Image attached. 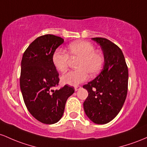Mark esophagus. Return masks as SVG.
Masks as SVG:
<instances>
[{"label":"esophagus","mask_w":147,"mask_h":147,"mask_svg":"<svg viewBox=\"0 0 147 147\" xmlns=\"http://www.w3.org/2000/svg\"><path fill=\"white\" fill-rule=\"evenodd\" d=\"M80 88H81V87H80V86H76L75 88H74V89H75V91H78V90H80Z\"/></svg>","instance_id":"1"}]
</instances>
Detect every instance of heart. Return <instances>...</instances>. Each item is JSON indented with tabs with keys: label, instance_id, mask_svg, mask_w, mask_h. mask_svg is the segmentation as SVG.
Returning <instances> with one entry per match:
<instances>
[{
	"label": "heart",
	"instance_id": "1",
	"mask_svg": "<svg viewBox=\"0 0 147 147\" xmlns=\"http://www.w3.org/2000/svg\"><path fill=\"white\" fill-rule=\"evenodd\" d=\"M67 52L68 54L58 49L52 57L53 65L60 72L67 70L70 58L78 60L76 66L77 70L69 71L61 78L65 85H78L88 78V74L91 77L97 75L103 67V56L95 51L94 47L90 42L80 40L71 43L67 47Z\"/></svg>",
	"mask_w": 147,
	"mask_h": 147
}]
</instances>
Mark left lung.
<instances>
[{
  "label": "left lung",
  "instance_id": "8db88e82",
  "mask_svg": "<svg viewBox=\"0 0 147 147\" xmlns=\"http://www.w3.org/2000/svg\"><path fill=\"white\" fill-rule=\"evenodd\" d=\"M100 47L104 56L101 72L82 87L88 92L84 101L85 113L97 124L113 119L122 108L128 92V71L121 49L108 39L92 38Z\"/></svg>",
  "mask_w": 147,
  "mask_h": 147
}]
</instances>
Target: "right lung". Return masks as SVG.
Returning <instances> with one entry per match:
<instances>
[{
  "label": "right lung",
  "instance_id": "add662e5",
  "mask_svg": "<svg viewBox=\"0 0 147 147\" xmlns=\"http://www.w3.org/2000/svg\"><path fill=\"white\" fill-rule=\"evenodd\" d=\"M63 42L53 34L40 36L30 44L21 60L20 87L24 103L30 113L46 124L62 118L67 98L75 90L68 85L52 90L60 81L52 57Z\"/></svg>",
  "mask_w": 147,
  "mask_h": 147
}]
</instances>
